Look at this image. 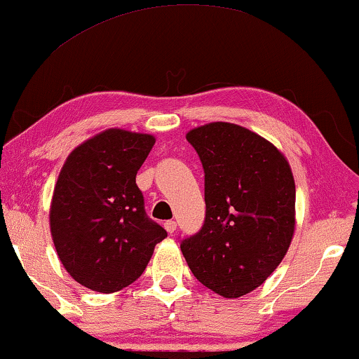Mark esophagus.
Instances as JSON below:
<instances>
[{
	"instance_id": "34e87169",
	"label": "esophagus",
	"mask_w": 359,
	"mask_h": 359,
	"mask_svg": "<svg viewBox=\"0 0 359 359\" xmlns=\"http://www.w3.org/2000/svg\"><path fill=\"white\" fill-rule=\"evenodd\" d=\"M165 229L170 232V234H173V232L176 231V222L175 221H166L165 222Z\"/></svg>"
}]
</instances>
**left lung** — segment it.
I'll return each instance as SVG.
<instances>
[{
  "mask_svg": "<svg viewBox=\"0 0 359 359\" xmlns=\"http://www.w3.org/2000/svg\"><path fill=\"white\" fill-rule=\"evenodd\" d=\"M186 140L204 170L206 217L181 252L203 285L237 299L262 285L285 257L295 231V181L271 142L227 122Z\"/></svg>",
  "mask_w": 359,
  "mask_h": 359,
  "instance_id": "obj_1",
  "label": "left lung"
}]
</instances>
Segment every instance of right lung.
I'll use <instances>...</instances> for the list:
<instances>
[{"label": "right lung", "instance_id": "1", "mask_svg": "<svg viewBox=\"0 0 359 359\" xmlns=\"http://www.w3.org/2000/svg\"><path fill=\"white\" fill-rule=\"evenodd\" d=\"M153 145L151 135L110 128L79 145L60 170L50 234L64 269L90 290L128 287L166 237L135 181Z\"/></svg>", "mask_w": 359, "mask_h": 359}]
</instances>
